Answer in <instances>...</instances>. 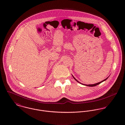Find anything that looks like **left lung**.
<instances>
[{
	"mask_svg": "<svg viewBox=\"0 0 125 125\" xmlns=\"http://www.w3.org/2000/svg\"><path fill=\"white\" fill-rule=\"evenodd\" d=\"M73 78L77 81V82H78V83H80L81 84V83L80 82H78L73 76ZM107 78H108V77L106 78V79H105L104 80H103L102 81H101V82H99V83H96V84H92V85H86V84H83L84 85H85V86H89V87H94V86H97V85H99V84H100V83H101L102 82H104V81H105L106 79H107Z\"/></svg>",
	"mask_w": 125,
	"mask_h": 125,
	"instance_id": "8db88e82",
	"label": "left lung"
}]
</instances>
